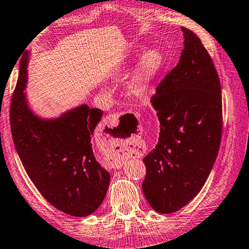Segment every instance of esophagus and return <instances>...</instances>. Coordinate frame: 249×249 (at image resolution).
Returning a JSON list of instances; mask_svg holds the SVG:
<instances>
[{
    "mask_svg": "<svg viewBox=\"0 0 249 249\" xmlns=\"http://www.w3.org/2000/svg\"><path fill=\"white\" fill-rule=\"evenodd\" d=\"M117 120H119V114H117V113H114V114H111V115H108V116L105 117L104 123L108 125V124L115 123V122H117ZM141 155H142V154L138 153V156H141ZM113 167H114V168H121L122 167V163L115 161L114 165H113Z\"/></svg>",
    "mask_w": 249,
    "mask_h": 249,
    "instance_id": "34e87169",
    "label": "esophagus"
}]
</instances>
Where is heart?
<instances>
[{"mask_svg":"<svg viewBox=\"0 0 249 249\" xmlns=\"http://www.w3.org/2000/svg\"><path fill=\"white\" fill-rule=\"evenodd\" d=\"M133 62L134 60H128L126 64L130 65ZM162 62L163 58L159 50L149 49L144 53L132 77L126 83V94L133 96V98H140V96L144 95L149 90L156 75L161 69Z\"/></svg>","mask_w":249,"mask_h":249,"instance_id":"b5f03b06","label":"heart"}]
</instances>
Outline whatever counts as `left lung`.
<instances>
[{
    "mask_svg": "<svg viewBox=\"0 0 249 249\" xmlns=\"http://www.w3.org/2000/svg\"><path fill=\"white\" fill-rule=\"evenodd\" d=\"M179 64L158 84L150 102L160 122L158 144L144 158L142 192L156 212L183 208L203 187L222 137L221 83L208 50L181 27Z\"/></svg>",
    "mask_w": 249,
    "mask_h": 249,
    "instance_id": "8db88e82",
    "label": "left lung"
}]
</instances>
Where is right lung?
Masks as SVG:
<instances>
[{
    "mask_svg": "<svg viewBox=\"0 0 249 249\" xmlns=\"http://www.w3.org/2000/svg\"><path fill=\"white\" fill-rule=\"evenodd\" d=\"M28 59L26 52L20 59L10 109L16 151L28 177L50 204L71 216H88L103 202L111 179L96 161L91 142L103 112L82 104L57 119L36 115L24 92Z\"/></svg>",
    "mask_w": 249,
    "mask_h": 249,
    "instance_id": "add662e5",
    "label": "right lung"
}]
</instances>
